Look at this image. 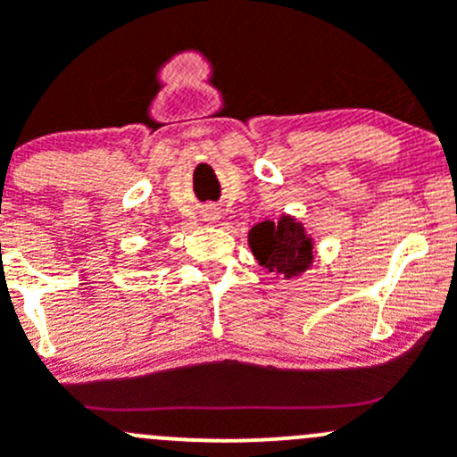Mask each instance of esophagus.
I'll return each instance as SVG.
<instances>
[{
	"mask_svg": "<svg viewBox=\"0 0 457 457\" xmlns=\"http://www.w3.org/2000/svg\"><path fill=\"white\" fill-rule=\"evenodd\" d=\"M203 219H205L207 223H214V220H219V210H216V207H205V210H203Z\"/></svg>",
	"mask_w": 457,
	"mask_h": 457,
	"instance_id": "1",
	"label": "esophagus"
}]
</instances>
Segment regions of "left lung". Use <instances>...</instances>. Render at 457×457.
I'll return each instance as SVG.
<instances>
[{"label":"left lung","mask_w":457,"mask_h":457,"mask_svg":"<svg viewBox=\"0 0 457 457\" xmlns=\"http://www.w3.org/2000/svg\"><path fill=\"white\" fill-rule=\"evenodd\" d=\"M247 243L258 265L285 280L301 276L314 262V238L301 220L289 214L254 225L247 234Z\"/></svg>","instance_id":"obj_1"}]
</instances>
